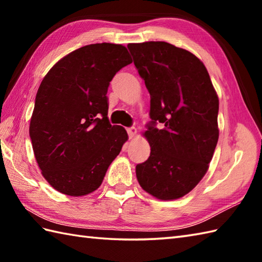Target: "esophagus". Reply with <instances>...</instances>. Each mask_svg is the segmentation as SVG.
Masks as SVG:
<instances>
[{"label": "esophagus", "instance_id": "obj_1", "mask_svg": "<svg viewBox=\"0 0 262 262\" xmlns=\"http://www.w3.org/2000/svg\"><path fill=\"white\" fill-rule=\"evenodd\" d=\"M127 133H128V136H129V138H134L137 134V129L135 127H129V128H127Z\"/></svg>", "mask_w": 262, "mask_h": 262}]
</instances>
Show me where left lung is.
Instances as JSON below:
<instances>
[{"label": "left lung", "instance_id": "1", "mask_svg": "<svg viewBox=\"0 0 262 262\" xmlns=\"http://www.w3.org/2000/svg\"><path fill=\"white\" fill-rule=\"evenodd\" d=\"M151 96L144 136L151 154L136 165L140 186L161 200L190 192L208 170L219 141V97L204 63L165 41L128 43ZM161 122L163 128L155 127Z\"/></svg>", "mask_w": 262, "mask_h": 262}]
</instances>
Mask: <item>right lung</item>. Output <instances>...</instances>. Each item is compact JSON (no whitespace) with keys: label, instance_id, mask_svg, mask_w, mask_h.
I'll return each instance as SVG.
<instances>
[{"label":"right lung","instance_id":"add662e5","mask_svg":"<svg viewBox=\"0 0 262 262\" xmlns=\"http://www.w3.org/2000/svg\"><path fill=\"white\" fill-rule=\"evenodd\" d=\"M132 58L117 43H92L66 55L38 89L29 134L41 174L57 191L79 197L101 185L128 140L110 125L108 86Z\"/></svg>","mask_w":262,"mask_h":262}]
</instances>
